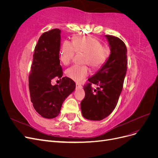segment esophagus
<instances>
[{
  "mask_svg": "<svg viewBox=\"0 0 158 158\" xmlns=\"http://www.w3.org/2000/svg\"><path fill=\"white\" fill-rule=\"evenodd\" d=\"M76 88H79V89H82V86L80 84H76Z\"/></svg>",
  "mask_w": 158,
  "mask_h": 158,
  "instance_id": "1",
  "label": "esophagus"
}]
</instances>
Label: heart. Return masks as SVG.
I'll use <instances>...</instances> for the list:
<instances>
[{
	"label": "heart",
	"mask_w": 158,
	"mask_h": 158,
	"mask_svg": "<svg viewBox=\"0 0 158 158\" xmlns=\"http://www.w3.org/2000/svg\"><path fill=\"white\" fill-rule=\"evenodd\" d=\"M76 52L84 53V63L94 69L99 68L106 62L109 51L102 43L92 37H80L70 42L64 41L60 51V59L64 64H69ZM68 77L77 82H82L89 74L87 66L74 65L66 71Z\"/></svg>",
	"instance_id": "heart-1"
}]
</instances>
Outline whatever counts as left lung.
I'll return each instance as SVG.
<instances>
[{"label":"left lung","mask_w":158,"mask_h":158,"mask_svg":"<svg viewBox=\"0 0 158 158\" xmlns=\"http://www.w3.org/2000/svg\"><path fill=\"white\" fill-rule=\"evenodd\" d=\"M105 37L111 52L106 63L88 79L89 83L84 87L85 98L80 103L83 117L91 121H101L113 112L122 92L127 70L125 43L117 37ZM92 83L98 86L97 92L90 86Z\"/></svg>","instance_id":"1"}]
</instances>
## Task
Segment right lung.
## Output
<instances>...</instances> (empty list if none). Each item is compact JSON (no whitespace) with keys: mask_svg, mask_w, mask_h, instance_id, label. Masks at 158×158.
Instances as JSON below:
<instances>
[{"mask_svg":"<svg viewBox=\"0 0 158 158\" xmlns=\"http://www.w3.org/2000/svg\"><path fill=\"white\" fill-rule=\"evenodd\" d=\"M60 33L53 29L43 33L38 40L33 54L29 89L31 102L42 117L53 118L59 115L64 100L76 88L74 81L62 78L60 85H52V80L63 76L60 64Z\"/></svg>","mask_w":158,"mask_h":158,"instance_id":"right-lung-1","label":"right lung"}]
</instances>
